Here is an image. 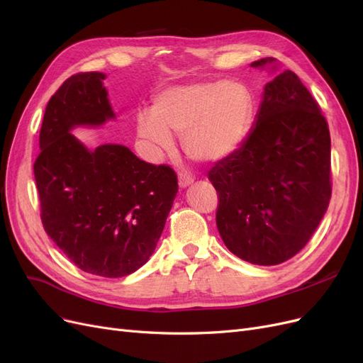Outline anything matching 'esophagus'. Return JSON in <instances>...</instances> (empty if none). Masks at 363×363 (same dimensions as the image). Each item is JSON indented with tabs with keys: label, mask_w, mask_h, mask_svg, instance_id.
<instances>
[{
	"label": "esophagus",
	"mask_w": 363,
	"mask_h": 363,
	"mask_svg": "<svg viewBox=\"0 0 363 363\" xmlns=\"http://www.w3.org/2000/svg\"><path fill=\"white\" fill-rule=\"evenodd\" d=\"M194 183V177L191 174H186V172H180L179 174V186L180 188H188L189 184Z\"/></svg>",
	"instance_id": "esophagus-1"
}]
</instances>
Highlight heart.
<instances>
[{
  "mask_svg": "<svg viewBox=\"0 0 363 363\" xmlns=\"http://www.w3.org/2000/svg\"><path fill=\"white\" fill-rule=\"evenodd\" d=\"M252 98L233 82H199L159 92L152 111L136 115V133L152 157L174 150L180 136L191 159L213 163L240 147L250 128Z\"/></svg>",
  "mask_w": 363,
  "mask_h": 363,
  "instance_id": "1",
  "label": "heart"
}]
</instances>
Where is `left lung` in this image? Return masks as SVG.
Masks as SVG:
<instances>
[{
    "mask_svg": "<svg viewBox=\"0 0 363 363\" xmlns=\"http://www.w3.org/2000/svg\"><path fill=\"white\" fill-rule=\"evenodd\" d=\"M263 87L247 140L208 171L219 196L216 227L225 247L255 265H279L312 238L328 207L330 133L311 92L265 57L250 65Z\"/></svg>",
    "mask_w": 363,
    "mask_h": 363,
    "instance_id": "obj_1",
    "label": "left lung"
}]
</instances>
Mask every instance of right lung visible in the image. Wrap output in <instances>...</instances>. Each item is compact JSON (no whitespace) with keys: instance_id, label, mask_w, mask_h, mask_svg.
<instances>
[{"instance_id":"1","label":"right lung","mask_w":363,"mask_h":363,"mask_svg":"<svg viewBox=\"0 0 363 363\" xmlns=\"http://www.w3.org/2000/svg\"><path fill=\"white\" fill-rule=\"evenodd\" d=\"M106 74L69 77L51 96L35 162L42 224L84 272L118 279L155 252L175 195L177 175L119 144L86 147L71 131L116 118Z\"/></svg>"}]
</instances>
